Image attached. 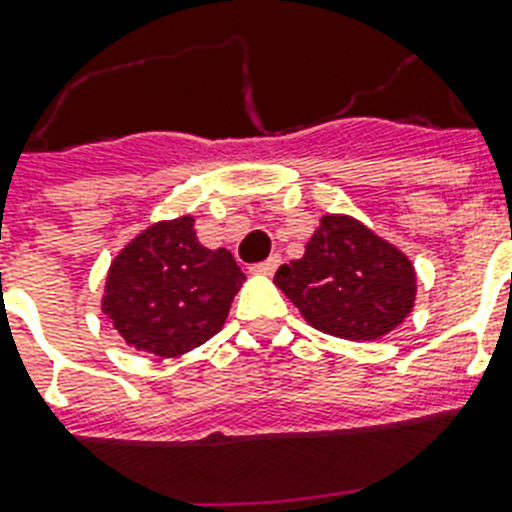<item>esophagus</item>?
<instances>
[{"label": "esophagus", "instance_id": "34e87169", "mask_svg": "<svg viewBox=\"0 0 512 512\" xmlns=\"http://www.w3.org/2000/svg\"><path fill=\"white\" fill-rule=\"evenodd\" d=\"M279 263H281V257L279 255H271V257H268V260H263V263L252 265V273H263V276H271V273L276 271V268H279Z\"/></svg>", "mask_w": 512, "mask_h": 512}]
</instances>
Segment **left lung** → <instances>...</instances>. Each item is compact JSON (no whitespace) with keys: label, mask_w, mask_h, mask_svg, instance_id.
I'll return each mask as SVG.
<instances>
[{"label":"left lung","mask_w":512,"mask_h":512,"mask_svg":"<svg viewBox=\"0 0 512 512\" xmlns=\"http://www.w3.org/2000/svg\"><path fill=\"white\" fill-rule=\"evenodd\" d=\"M273 284L305 321L345 340H377L412 313L414 268L404 252L353 217H321L305 255L281 265Z\"/></svg>","instance_id":"left-lung-1"}]
</instances>
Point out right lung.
I'll list each match as a JSON object with an SVG mask.
<instances>
[{"instance_id":"right-lung-1","label":"right lung","mask_w":512,"mask_h":512,"mask_svg":"<svg viewBox=\"0 0 512 512\" xmlns=\"http://www.w3.org/2000/svg\"><path fill=\"white\" fill-rule=\"evenodd\" d=\"M241 281L231 252L201 247L193 217H177L151 225L119 252L103 313L135 350L180 356L220 332Z\"/></svg>"}]
</instances>
